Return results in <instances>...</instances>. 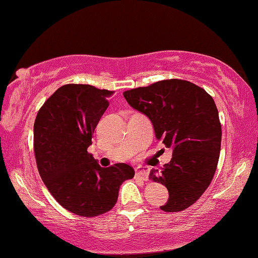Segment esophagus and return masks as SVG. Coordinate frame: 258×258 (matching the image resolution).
Listing matches in <instances>:
<instances>
[{
    "label": "esophagus",
    "mask_w": 258,
    "mask_h": 258,
    "mask_svg": "<svg viewBox=\"0 0 258 258\" xmlns=\"http://www.w3.org/2000/svg\"><path fill=\"white\" fill-rule=\"evenodd\" d=\"M136 176L142 180H148L149 178V171L145 167H137L136 168Z\"/></svg>",
    "instance_id": "obj_1"
}]
</instances>
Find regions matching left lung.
I'll list each match as a JSON object with an SVG mask.
<instances>
[{"mask_svg": "<svg viewBox=\"0 0 258 258\" xmlns=\"http://www.w3.org/2000/svg\"><path fill=\"white\" fill-rule=\"evenodd\" d=\"M128 104L152 121L155 137L172 151L171 161L153 169L154 182L166 185L164 212H178L197 202L217 170L221 125L213 98L184 80H163L125 91Z\"/></svg>", "mask_w": 258, "mask_h": 258, "instance_id": "left-lung-1", "label": "left lung"}]
</instances>
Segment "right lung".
Returning <instances> with one entry per match:
<instances>
[{
	"label": "right lung",
	"instance_id": "1",
	"mask_svg": "<svg viewBox=\"0 0 258 258\" xmlns=\"http://www.w3.org/2000/svg\"><path fill=\"white\" fill-rule=\"evenodd\" d=\"M112 91L89 84L60 87L38 112L33 126L37 167L46 187L63 209L96 217L116 205L119 186L133 168L116 163L102 168L88 153Z\"/></svg>",
	"mask_w": 258,
	"mask_h": 258
}]
</instances>
